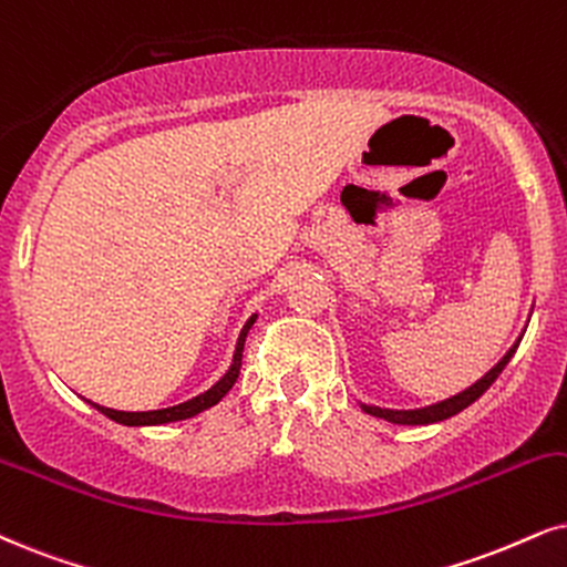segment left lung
Instances as JSON below:
<instances>
[{
	"instance_id": "8db88e82",
	"label": "left lung",
	"mask_w": 567,
	"mask_h": 567,
	"mask_svg": "<svg viewBox=\"0 0 567 567\" xmlns=\"http://www.w3.org/2000/svg\"><path fill=\"white\" fill-rule=\"evenodd\" d=\"M523 337V334H520ZM520 337L513 342V348L507 350V353L499 358L494 367L486 371V374L478 379L468 386V390L457 392V395L447 398V400H440V403H432V405H424V408H411V411H395V408H379V405H367L361 403V411L374 415V419H382V421H390V424H400V426H426V424H436V421H444L450 419V415L461 413L463 408H468L471 403H476L478 398L484 395L486 390L494 384V379L503 374V369L507 367V361H511L515 348L520 346Z\"/></svg>"
}]
</instances>
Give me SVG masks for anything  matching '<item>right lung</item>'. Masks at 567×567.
<instances>
[{
    "label": "right lung",
    "mask_w": 567,
    "mask_h": 567,
    "mask_svg": "<svg viewBox=\"0 0 567 567\" xmlns=\"http://www.w3.org/2000/svg\"><path fill=\"white\" fill-rule=\"evenodd\" d=\"M254 321H256V313L246 321V327L240 329L238 346H235V355H233L230 369H227V374L221 377L217 384L209 386V390H206V392H200V395H196L193 400H185V403H181V405L162 408V411H138V413L114 411V408H104V405H99V403H91V400H89V403L96 408L99 413H104L106 419L117 421V424H125V426H159V424H172V421H183V419H190V415H198L200 411H206V408L217 405L219 400L233 390V384L238 382L240 363H243V346H246L248 329L254 327Z\"/></svg>",
    "instance_id": "1"
}]
</instances>
